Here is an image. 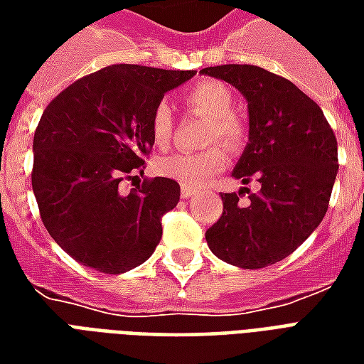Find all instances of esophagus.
<instances>
[{
	"mask_svg": "<svg viewBox=\"0 0 364 364\" xmlns=\"http://www.w3.org/2000/svg\"><path fill=\"white\" fill-rule=\"evenodd\" d=\"M195 193H197V191L191 189V187H185V185H183V187H181V197L183 198H191V197H193V195H195Z\"/></svg>",
	"mask_w": 364,
	"mask_h": 364,
	"instance_id": "obj_1",
	"label": "esophagus"
}]
</instances>
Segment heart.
<instances>
[{
	"label": "heart",
	"instance_id": "obj_1",
	"mask_svg": "<svg viewBox=\"0 0 364 364\" xmlns=\"http://www.w3.org/2000/svg\"><path fill=\"white\" fill-rule=\"evenodd\" d=\"M185 101L193 111L210 119L208 142L220 140L228 148H237L244 140V127L234 117V93L226 83L200 82L193 85ZM173 132L171 109L167 103H158L150 114V136L156 148H166ZM228 166V151L224 146H213L203 151H179L171 154L158 164V171L164 177L181 183L185 187H200L210 177L220 173Z\"/></svg>",
	"mask_w": 364,
	"mask_h": 364
}]
</instances>
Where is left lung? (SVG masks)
I'll return each instance as SVG.
<instances>
[{"mask_svg":"<svg viewBox=\"0 0 364 364\" xmlns=\"http://www.w3.org/2000/svg\"><path fill=\"white\" fill-rule=\"evenodd\" d=\"M200 74L234 85L247 101L250 142L232 177L257 181L259 191L224 193V210L206 230L218 259L263 269L289 257L320 226L337 175V140L310 97L259 66L226 64ZM245 190L250 203L242 205Z\"/></svg>","mask_w":364,"mask_h":364,"instance_id":"8db88e82","label":"left lung"}]
</instances>
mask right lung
Masks as SVG:
<instances>
[{
  "label": "right lung",
  "mask_w": 364,
  "mask_h": 364,
  "mask_svg": "<svg viewBox=\"0 0 364 364\" xmlns=\"http://www.w3.org/2000/svg\"><path fill=\"white\" fill-rule=\"evenodd\" d=\"M195 74L114 64L74 82L44 109L33 140V193L48 234L85 267L120 274L159 244L179 183L154 177L128 195L119 183L144 173L154 107Z\"/></svg>",
  "instance_id": "add662e5"
}]
</instances>
